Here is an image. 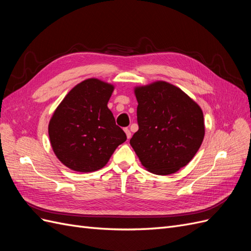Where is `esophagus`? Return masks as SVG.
<instances>
[{
    "label": "esophagus",
    "mask_w": 251,
    "mask_h": 251,
    "mask_svg": "<svg viewBox=\"0 0 251 251\" xmlns=\"http://www.w3.org/2000/svg\"><path fill=\"white\" fill-rule=\"evenodd\" d=\"M125 132H126V138H127V139H130V138H131V136H132V134H131L130 130H128L127 127H125Z\"/></svg>",
    "instance_id": "obj_1"
}]
</instances>
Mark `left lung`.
Returning <instances> with one entry per match:
<instances>
[{"mask_svg":"<svg viewBox=\"0 0 251 251\" xmlns=\"http://www.w3.org/2000/svg\"><path fill=\"white\" fill-rule=\"evenodd\" d=\"M138 131L130 140L141 164L156 175L176 173L200 149L204 117L199 104L180 88L158 80L134 89Z\"/></svg>","mask_w":251,"mask_h":251,"instance_id":"left-lung-1","label":"left lung"}]
</instances>
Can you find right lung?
Masks as SVG:
<instances>
[{
  "mask_svg": "<svg viewBox=\"0 0 251 251\" xmlns=\"http://www.w3.org/2000/svg\"><path fill=\"white\" fill-rule=\"evenodd\" d=\"M113 91L111 83L88 78L71 89L53 113L48 126L51 147L70 170L89 173L102 169L126 140L108 108Z\"/></svg>",
  "mask_w": 251,
  "mask_h": 251,
  "instance_id": "1",
  "label": "right lung"
}]
</instances>
